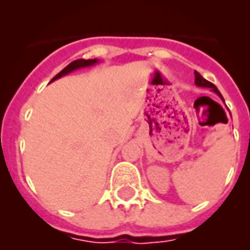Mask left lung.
I'll return each mask as SVG.
<instances>
[{
  "mask_svg": "<svg viewBox=\"0 0 250 250\" xmlns=\"http://www.w3.org/2000/svg\"><path fill=\"white\" fill-rule=\"evenodd\" d=\"M194 76H196V79H194V83H196V85L198 86H204V88H211V90H214L215 93L218 94V96H221V98L223 100V97H222L221 92L218 90V88L215 85H214L213 83H210V82H208L206 79H204L200 74H198L197 71H194Z\"/></svg>",
  "mask_w": 250,
  "mask_h": 250,
  "instance_id": "obj_1",
  "label": "left lung"
}]
</instances>
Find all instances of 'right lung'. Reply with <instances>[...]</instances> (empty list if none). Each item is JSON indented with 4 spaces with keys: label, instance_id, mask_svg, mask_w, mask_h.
I'll return each instance as SVG.
<instances>
[{
    "label": "right lung",
    "instance_id": "right-lung-1",
    "mask_svg": "<svg viewBox=\"0 0 250 250\" xmlns=\"http://www.w3.org/2000/svg\"><path fill=\"white\" fill-rule=\"evenodd\" d=\"M97 62V60H76L74 61V62H71V63L68 64V66H66V67L62 70L61 72H58L54 78L52 79L56 80V79H60L61 76L66 75V74H68V72L74 71V70H76V68H80V67H86V66H92V64H94Z\"/></svg>",
    "mask_w": 250,
    "mask_h": 250
}]
</instances>
